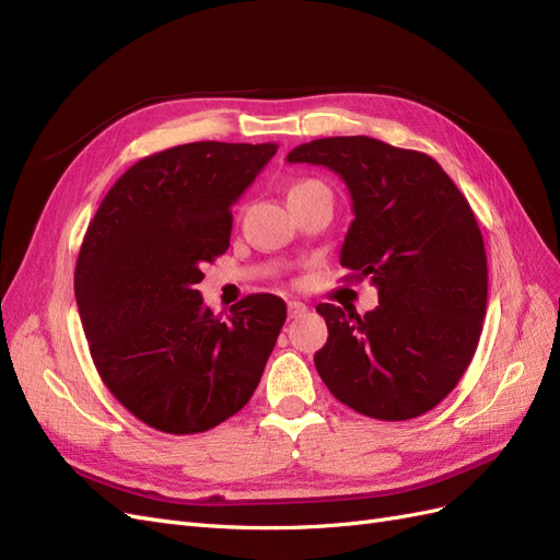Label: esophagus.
I'll list each match as a JSON object with an SVG mask.
<instances>
[{
  "label": "esophagus",
  "instance_id": "34e87169",
  "mask_svg": "<svg viewBox=\"0 0 560 560\" xmlns=\"http://www.w3.org/2000/svg\"><path fill=\"white\" fill-rule=\"evenodd\" d=\"M304 312H306V304H302L298 300L288 302V318H300Z\"/></svg>",
  "mask_w": 560,
  "mask_h": 560
}]
</instances>
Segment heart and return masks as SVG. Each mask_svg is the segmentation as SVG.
Returning <instances> with one entry per match:
<instances>
[{"instance_id": "obj_1", "label": "heart", "mask_w": 560, "mask_h": 560, "mask_svg": "<svg viewBox=\"0 0 560 560\" xmlns=\"http://www.w3.org/2000/svg\"><path fill=\"white\" fill-rule=\"evenodd\" d=\"M310 186H318V182H300V184H295V186L291 188V192H295V190H302V188H310Z\"/></svg>"}]
</instances>
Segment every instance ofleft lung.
<instances>
[{
  "label": "left lung",
  "instance_id": "obj_1",
  "mask_svg": "<svg viewBox=\"0 0 560 560\" xmlns=\"http://www.w3.org/2000/svg\"><path fill=\"white\" fill-rule=\"evenodd\" d=\"M337 172L355 219L341 246L347 279H370L365 316L323 302L328 341L314 363L339 402L378 421H407L456 388L477 351L489 267L475 211L421 151L372 137H328L288 153Z\"/></svg>",
  "mask_w": 560,
  "mask_h": 560
}]
</instances>
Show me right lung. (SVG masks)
Segmentation results:
<instances>
[{
	"mask_svg": "<svg viewBox=\"0 0 560 560\" xmlns=\"http://www.w3.org/2000/svg\"><path fill=\"white\" fill-rule=\"evenodd\" d=\"M277 149L192 141L141 158L88 225L74 293L90 355L114 398L160 432L234 417L277 345L281 298L248 295L223 318L195 291L230 246V207Z\"/></svg>",
	"mask_w": 560,
	"mask_h": 560,
	"instance_id": "obj_1",
	"label": "right lung"
}]
</instances>
